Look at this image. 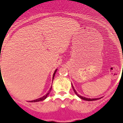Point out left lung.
I'll return each instance as SVG.
<instances>
[{
    "label": "left lung",
    "instance_id": "left-lung-1",
    "mask_svg": "<svg viewBox=\"0 0 123 123\" xmlns=\"http://www.w3.org/2000/svg\"><path fill=\"white\" fill-rule=\"evenodd\" d=\"M72 87H73V89L74 91L75 94H76V95L79 97V98H81V99L84 100H87V101H93V100H96L98 99V98H86V97H82V96H81V95H78V94L77 93V92L76 91V90L74 89V87L73 86V85H72Z\"/></svg>",
    "mask_w": 123,
    "mask_h": 123
}]
</instances>
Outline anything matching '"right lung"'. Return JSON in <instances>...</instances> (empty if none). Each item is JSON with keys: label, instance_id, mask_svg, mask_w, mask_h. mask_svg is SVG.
I'll list each match as a JSON object with an SVG mask.
<instances>
[{"label": "right lung", "instance_id": "1", "mask_svg": "<svg viewBox=\"0 0 123 123\" xmlns=\"http://www.w3.org/2000/svg\"><path fill=\"white\" fill-rule=\"evenodd\" d=\"M56 70H55V73H54V76H53V80H54V76H55V73H56ZM51 89H52V87H51L50 89V90H49V92H48V93H47V94H45V95H44V96L42 97H41V98H38V99L34 100L31 101V102H39V101L44 100V99H45V98H46L47 97V96H48V95H49V94L50 92Z\"/></svg>", "mask_w": 123, "mask_h": 123}]
</instances>
